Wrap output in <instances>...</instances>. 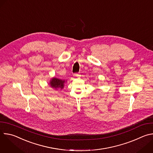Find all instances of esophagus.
<instances>
[{
	"instance_id": "34e87169",
	"label": "esophagus",
	"mask_w": 153,
	"mask_h": 153,
	"mask_svg": "<svg viewBox=\"0 0 153 153\" xmlns=\"http://www.w3.org/2000/svg\"><path fill=\"white\" fill-rule=\"evenodd\" d=\"M73 76H74V77H78V76H79V74L78 73H74V74H73Z\"/></svg>"
}]
</instances>
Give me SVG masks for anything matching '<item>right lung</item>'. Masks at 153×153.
I'll return each instance as SVG.
<instances>
[{"label":"right lung","mask_w":153,"mask_h":153,"mask_svg":"<svg viewBox=\"0 0 153 153\" xmlns=\"http://www.w3.org/2000/svg\"><path fill=\"white\" fill-rule=\"evenodd\" d=\"M65 80H62L61 79H59L57 78H53L50 82V85L53 88L55 89L60 88L62 89L64 86Z\"/></svg>","instance_id":"right-lung-1"}]
</instances>
